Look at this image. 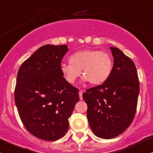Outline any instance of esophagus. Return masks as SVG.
Instances as JSON below:
<instances>
[{"label":"esophagus","instance_id":"1","mask_svg":"<svg viewBox=\"0 0 153 153\" xmlns=\"http://www.w3.org/2000/svg\"><path fill=\"white\" fill-rule=\"evenodd\" d=\"M79 97L80 99L83 100V91H82V90H80L79 91Z\"/></svg>","mask_w":153,"mask_h":153}]
</instances>
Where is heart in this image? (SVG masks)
<instances>
[{
    "label": "heart",
    "mask_w": 153,
    "mask_h": 153,
    "mask_svg": "<svg viewBox=\"0 0 153 153\" xmlns=\"http://www.w3.org/2000/svg\"><path fill=\"white\" fill-rule=\"evenodd\" d=\"M70 63H62L61 72L68 83L73 84L81 75L83 81L92 85H100L111 75L114 61L110 54L97 50L77 51L70 57Z\"/></svg>",
    "instance_id": "heart-1"
}]
</instances>
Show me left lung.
Instances as JSON below:
<instances>
[{"instance_id":"left-lung-1","label":"left lung","mask_w":153,"mask_h":153,"mask_svg":"<svg viewBox=\"0 0 153 153\" xmlns=\"http://www.w3.org/2000/svg\"><path fill=\"white\" fill-rule=\"evenodd\" d=\"M110 49L114 57L110 78L83 94L90 128L95 136L105 139L117 137L131 125L139 94L135 64L119 48Z\"/></svg>"}]
</instances>
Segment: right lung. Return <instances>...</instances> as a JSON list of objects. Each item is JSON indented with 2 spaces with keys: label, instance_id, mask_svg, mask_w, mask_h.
I'll use <instances>...</instances> for the list:
<instances>
[{
  "label": "right lung",
  "instance_id": "add662e5",
  "mask_svg": "<svg viewBox=\"0 0 153 153\" xmlns=\"http://www.w3.org/2000/svg\"><path fill=\"white\" fill-rule=\"evenodd\" d=\"M67 51L66 45L42 46L17 72L14 100L20 120L30 133L45 141L65 135L68 119L80 99L79 90L61 72Z\"/></svg>",
  "mask_w": 153,
  "mask_h": 153
}]
</instances>
